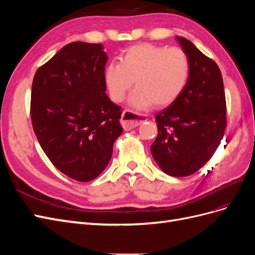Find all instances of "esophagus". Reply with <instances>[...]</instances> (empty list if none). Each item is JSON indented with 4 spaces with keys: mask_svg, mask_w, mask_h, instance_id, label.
Masks as SVG:
<instances>
[{
    "mask_svg": "<svg viewBox=\"0 0 255 255\" xmlns=\"http://www.w3.org/2000/svg\"><path fill=\"white\" fill-rule=\"evenodd\" d=\"M145 121V118L141 115H138L130 110L123 111L121 116V125L126 130H129Z\"/></svg>",
    "mask_w": 255,
    "mask_h": 255,
    "instance_id": "esophagus-1",
    "label": "esophagus"
}]
</instances>
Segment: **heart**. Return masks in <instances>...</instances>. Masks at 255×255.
<instances>
[{
  "mask_svg": "<svg viewBox=\"0 0 255 255\" xmlns=\"http://www.w3.org/2000/svg\"><path fill=\"white\" fill-rule=\"evenodd\" d=\"M190 63L180 48L139 43L128 48L119 63L106 67L104 81L114 102H121L134 81L129 103L135 109L165 107L176 101L188 83Z\"/></svg>",
  "mask_w": 255,
  "mask_h": 255,
  "instance_id": "b5f03b06",
  "label": "heart"
}]
</instances>
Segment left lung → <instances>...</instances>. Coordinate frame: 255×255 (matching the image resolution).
I'll list each match as a JSON object with an SVG mask.
<instances>
[{"mask_svg": "<svg viewBox=\"0 0 255 255\" xmlns=\"http://www.w3.org/2000/svg\"><path fill=\"white\" fill-rule=\"evenodd\" d=\"M190 63L182 95L155 116L158 134L151 153L171 176L198 171L214 155L227 127V103L220 69L186 38L177 37Z\"/></svg>", "mask_w": 255, "mask_h": 255, "instance_id": "1", "label": "left lung"}]
</instances>
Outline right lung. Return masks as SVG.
I'll use <instances>...</instances> for the list:
<instances>
[{"label": "right lung", "mask_w": 255, "mask_h": 255, "mask_svg": "<svg viewBox=\"0 0 255 255\" xmlns=\"http://www.w3.org/2000/svg\"><path fill=\"white\" fill-rule=\"evenodd\" d=\"M102 44L71 42L35 73L30 119L43 152L59 171L80 182L96 179L121 135V107L105 94Z\"/></svg>", "instance_id": "right-lung-1"}]
</instances>
